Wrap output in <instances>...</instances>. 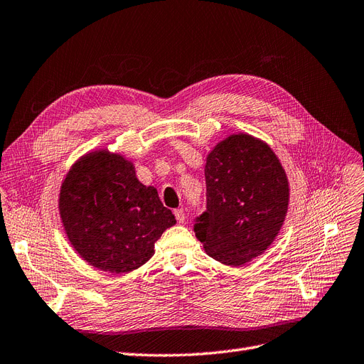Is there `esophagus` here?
Wrapping results in <instances>:
<instances>
[{"instance_id":"esophagus-1","label":"esophagus","mask_w":364,"mask_h":364,"mask_svg":"<svg viewBox=\"0 0 364 364\" xmlns=\"http://www.w3.org/2000/svg\"><path fill=\"white\" fill-rule=\"evenodd\" d=\"M174 217H176L178 223H183L185 221V210L182 208L176 209V210H174Z\"/></svg>"}]
</instances>
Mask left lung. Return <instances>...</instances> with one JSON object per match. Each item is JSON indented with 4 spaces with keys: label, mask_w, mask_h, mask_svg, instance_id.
I'll return each mask as SVG.
<instances>
[{
    "label": "left lung",
    "mask_w": 364,
    "mask_h": 364,
    "mask_svg": "<svg viewBox=\"0 0 364 364\" xmlns=\"http://www.w3.org/2000/svg\"><path fill=\"white\" fill-rule=\"evenodd\" d=\"M208 209L196 218L206 255L241 267L265 253L289 208V181L274 150L256 136H225L206 156Z\"/></svg>",
    "instance_id": "8db88e82"
}]
</instances>
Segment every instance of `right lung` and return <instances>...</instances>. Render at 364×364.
Returning a JSON list of instances; mask_svg holds the SVG:
<instances>
[{"instance_id":"obj_1","label":"right lung","mask_w":364,"mask_h":364,"mask_svg":"<svg viewBox=\"0 0 364 364\" xmlns=\"http://www.w3.org/2000/svg\"><path fill=\"white\" fill-rule=\"evenodd\" d=\"M58 210L75 252L111 274L143 267L161 235L176 224L156 188L136 178L134 162L107 147L73 162L60 186Z\"/></svg>"}]
</instances>
